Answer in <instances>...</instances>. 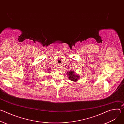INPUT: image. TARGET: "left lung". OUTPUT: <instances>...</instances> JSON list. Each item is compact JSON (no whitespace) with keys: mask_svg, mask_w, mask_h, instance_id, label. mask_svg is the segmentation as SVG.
Segmentation results:
<instances>
[{"mask_svg":"<svg viewBox=\"0 0 124 124\" xmlns=\"http://www.w3.org/2000/svg\"><path fill=\"white\" fill-rule=\"evenodd\" d=\"M70 71V70H69ZM68 76H69V78L70 80H72L74 82H76L78 81V79L79 78V76L78 75H77L75 74L74 72L70 71L69 72L67 73Z\"/></svg>","mask_w":124,"mask_h":124,"instance_id":"obj_1","label":"left lung"}]
</instances>
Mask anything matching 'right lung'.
<instances>
[{
	"label": "right lung",
	"mask_w": 124,
	"mask_h": 124,
	"mask_svg": "<svg viewBox=\"0 0 124 124\" xmlns=\"http://www.w3.org/2000/svg\"><path fill=\"white\" fill-rule=\"evenodd\" d=\"M49 70H48V71H49Z\"/></svg>",
	"instance_id": "obj_1"
}]
</instances>
